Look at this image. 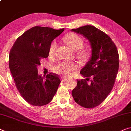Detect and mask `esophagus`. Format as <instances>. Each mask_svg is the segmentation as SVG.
<instances>
[{
  "label": "esophagus",
  "mask_w": 131,
  "mask_h": 131,
  "mask_svg": "<svg viewBox=\"0 0 131 131\" xmlns=\"http://www.w3.org/2000/svg\"><path fill=\"white\" fill-rule=\"evenodd\" d=\"M67 79H66V78H64V77H62V78H61V81H66V80H67Z\"/></svg>",
  "instance_id": "34e87169"
}]
</instances>
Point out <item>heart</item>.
Segmentation results:
<instances>
[{
    "instance_id": "1",
    "label": "heart",
    "mask_w": 131,
    "mask_h": 131,
    "mask_svg": "<svg viewBox=\"0 0 131 131\" xmlns=\"http://www.w3.org/2000/svg\"><path fill=\"white\" fill-rule=\"evenodd\" d=\"M63 40L66 44L72 50H78L77 52V56L81 59L84 60L88 57V51L83 48H80L83 45V40L76 34L73 33L68 34L64 36ZM56 46L57 43L55 41H52L48 49V54L50 56L54 54ZM77 69V66L74 62L62 61L55 66L54 70L56 73L58 74L63 77H67L71 75L73 72L75 71Z\"/></svg>"
}]
</instances>
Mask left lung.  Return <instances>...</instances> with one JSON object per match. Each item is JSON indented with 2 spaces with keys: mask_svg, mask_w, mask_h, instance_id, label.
<instances>
[{
  "mask_svg": "<svg viewBox=\"0 0 131 131\" xmlns=\"http://www.w3.org/2000/svg\"><path fill=\"white\" fill-rule=\"evenodd\" d=\"M71 31L86 37L92 48L90 59L80 71L87 78L77 80L72 96L79 105L94 108L106 99L114 86L119 70L118 51L111 38L93 26L86 25ZM90 78L92 79L88 84Z\"/></svg>",
  "mask_w": 131,
  "mask_h": 131,
  "instance_id": "1",
  "label": "left lung"
}]
</instances>
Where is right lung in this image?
I'll list each match as a JSON object with an SVG mask.
<instances>
[{
  "mask_svg": "<svg viewBox=\"0 0 131 131\" xmlns=\"http://www.w3.org/2000/svg\"><path fill=\"white\" fill-rule=\"evenodd\" d=\"M64 29L36 26L18 37L10 51L9 66L15 84L24 99L35 106L46 105L52 100L61 80L57 74L38 75L40 60L48 57L52 41Z\"/></svg>",
  "mask_w": 131,
  "mask_h": 131,
  "instance_id": "add662e5",
  "label": "right lung"
}]
</instances>
